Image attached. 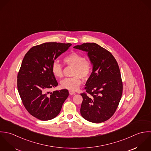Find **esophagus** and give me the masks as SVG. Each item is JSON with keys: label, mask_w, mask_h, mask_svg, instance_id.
Listing matches in <instances>:
<instances>
[{"label": "esophagus", "mask_w": 151, "mask_h": 151, "mask_svg": "<svg viewBox=\"0 0 151 151\" xmlns=\"http://www.w3.org/2000/svg\"><path fill=\"white\" fill-rule=\"evenodd\" d=\"M69 94H70V95H72V94H75V93L73 91H69Z\"/></svg>", "instance_id": "34e87169"}]
</instances>
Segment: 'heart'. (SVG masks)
I'll list each match as a JSON object with an SVG mask.
<instances>
[{
  "instance_id": "1",
  "label": "heart",
  "mask_w": 151,
  "mask_h": 151,
  "mask_svg": "<svg viewBox=\"0 0 151 151\" xmlns=\"http://www.w3.org/2000/svg\"><path fill=\"white\" fill-rule=\"evenodd\" d=\"M64 62L69 65L74 66L72 78H65L60 82L62 88L70 91L78 90L82 84V78L86 79L89 78L92 71V63L88 58L80 53L72 52L63 58ZM51 70L54 76L57 78L63 76V68L62 65L57 61L53 62L51 65Z\"/></svg>"
}]
</instances>
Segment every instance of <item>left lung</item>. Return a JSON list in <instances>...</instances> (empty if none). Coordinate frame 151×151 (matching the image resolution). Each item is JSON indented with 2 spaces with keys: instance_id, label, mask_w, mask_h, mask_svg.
I'll use <instances>...</instances> for the list:
<instances>
[{
  "instance_id": "left-lung-1",
  "label": "left lung",
  "mask_w": 151,
  "mask_h": 151,
  "mask_svg": "<svg viewBox=\"0 0 151 151\" xmlns=\"http://www.w3.org/2000/svg\"><path fill=\"white\" fill-rule=\"evenodd\" d=\"M88 52L93 71L81 93V114L86 120L100 123L115 113L122 94L120 70L112 54L98 44L83 43L73 47Z\"/></svg>"
}]
</instances>
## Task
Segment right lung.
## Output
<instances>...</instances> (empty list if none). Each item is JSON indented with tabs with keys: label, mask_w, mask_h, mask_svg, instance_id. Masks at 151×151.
I'll list each match as a JSON object with an SVG mask.
<instances>
[{
	"label": "right lung",
	"mask_w": 151,
	"mask_h": 151,
	"mask_svg": "<svg viewBox=\"0 0 151 151\" xmlns=\"http://www.w3.org/2000/svg\"><path fill=\"white\" fill-rule=\"evenodd\" d=\"M70 45V43L45 42L31 48L23 60L17 74L18 91L27 111L40 120L57 116L69 96L67 89L50 91L58 85L51 65Z\"/></svg>",
	"instance_id": "add662e5"
}]
</instances>
